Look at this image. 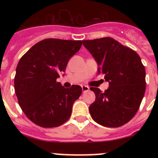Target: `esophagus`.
I'll return each mask as SVG.
<instances>
[{
  "instance_id": "34e87169",
  "label": "esophagus",
  "mask_w": 158,
  "mask_h": 158,
  "mask_svg": "<svg viewBox=\"0 0 158 158\" xmlns=\"http://www.w3.org/2000/svg\"><path fill=\"white\" fill-rule=\"evenodd\" d=\"M89 90V87L86 85H83L82 86V92L83 93H85V92H88Z\"/></svg>"
}]
</instances>
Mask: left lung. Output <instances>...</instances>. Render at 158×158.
<instances>
[{"mask_svg": "<svg viewBox=\"0 0 158 158\" xmlns=\"http://www.w3.org/2000/svg\"><path fill=\"white\" fill-rule=\"evenodd\" d=\"M109 87L104 93L92 87L96 100L89 106L93 120L107 127L129 122L140 107L146 91V70L139 55L112 38L83 40Z\"/></svg>", "mask_w": 158, "mask_h": 158, "instance_id": "1", "label": "left lung"}]
</instances>
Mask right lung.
<instances>
[{
	"mask_svg": "<svg viewBox=\"0 0 158 158\" xmlns=\"http://www.w3.org/2000/svg\"><path fill=\"white\" fill-rule=\"evenodd\" d=\"M82 45L81 40L47 39L31 47L16 69L15 92L26 116L42 127H56L69 118L80 85L65 89L57 78Z\"/></svg>",
	"mask_w": 158,
	"mask_h": 158,
	"instance_id": "obj_1",
	"label": "right lung"
}]
</instances>
